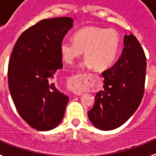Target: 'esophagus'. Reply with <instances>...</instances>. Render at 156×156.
<instances>
[{
    "mask_svg": "<svg viewBox=\"0 0 156 156\" xmlns=\"http://www.w3.org/2000/svg\"><path fill=\"white\" fill-rule=\"evenodd\" d=\"M86 80L87 74L85 73H78L72 77L69 82V87L71 91H73L76 95H82L87 87Z\"/></svg>",
    "mask_w": 156,
    "mask_h": 156,
    "instance_id": "1",
    "label": "esophagus"
}]
</instances>
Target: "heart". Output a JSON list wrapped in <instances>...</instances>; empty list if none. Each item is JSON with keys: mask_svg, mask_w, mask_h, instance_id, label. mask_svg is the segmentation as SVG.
<instances>
[{"mask_svg": "<svg viewBox=\"0 0 156 156\" xmlns=\"http://www.w3.org/2000/svg\"><path fill=\"white\" fill-rule=\"evenodd\" d=\"M73 40H64L61 42L64 61L73 63L85 51L84 56L87 60L86 65L98 71L105 70L112 65L121 45V39L116 30L98 27L81 29L74 35Z\"/></svg>", "mask_w": 156, "mask_h": 156, "instance_id": "heart-1", "label": "heart"}]
</instances>
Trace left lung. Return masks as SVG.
I'll list each match as a JSON object with an SVG mask.
<instances>
[{
	"instance_id": "8db88e82",
	"label": "left lung",
	"mask_w": 156,
	"mask_h": 156,
	"mask_svg": "<svg viewBox=\"0 0 156 156\" xmlns=\"http://www.w3.org/2000/svg\"><path fill=\"white\" fill-rule=\"evenodd\" d=\"M147 58L133 35H125L121 56L111 68L102 73L104 90L95 95L88 112L91 123L102 130L122 126L137 110L145 89Z\"/></svg>"
}]
</instances>
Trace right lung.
Wrapping results in <instances>:
<instances>
[{"instance_id": "add662e5", "label": "right lung", "mask_w": 156, "mask_h": 156, "mask_svg": "<svg viewBox=\"0 0 156 156\" xmlns=\"http://www.w3.org/2000/svg\"><path fill=\"white\" fill-rule=\"evenodd\" d=\"M73 23L67 17L40 21L19 36L11 53V97L22 118L37 130L52 129L63 119L69 99L52 79L63 66L61 44Z\"/></svg>"}]
</instances>
